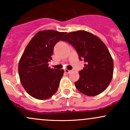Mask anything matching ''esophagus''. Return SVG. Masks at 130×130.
Returning a JSON list of instances; mask_svg holds the SVG:
<instances>
[{
    "instance_id": "esophagus-1",
    "label": "esophagus",
    "mask_w": 130,
    "mask_h": 130,
    "mask_svg": "<svg viewBox=\"0 0 130 130\" xmlns=\"http://www.w3.org/2000/svg\"><path fill=\"white\" fill-rule=\"evenodd\" d=\"M64 71H65V72L67 74H69L71 72V70H67V69H65L64 70Z\"/></svg>"
}]
</instances>
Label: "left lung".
<instances>
[{"label":"left lung","mask_w":130,"mask_h":130,"mask_svg":"<svg viewBox=\"0 0 130 130\" xmlns=\"http://www.w3.org/2000/svg\"><path fill=\"white\" fill-rule=\"evenodd\" d=\"M62 41L74 47L80 60L86 64L79 71L76 88L84 95L93 96L106 90L111 83L114 71L112 58L101 40L84 30L68 33Z\"/></svg>","instance_id":"8db88e82"}]
</instances>
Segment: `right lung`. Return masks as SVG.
<instances>
[{"mask_svg": "<svg viewBox=\"0 0 130 130\" xmlns=\"http://www.w3.org/2000/svg\"><path fill=\"white\" fill-rule=\"evenodd\" d=\"M66 32L47 30L37 33L22 54L18 65L22 86L32 97L46 100L57 90L63 70L51 68L54 47Z\"/></svg>", "mask_w": 130, "mask_h": 130, "instance_id": "obj_1", "label": "right lung"}]
</instances>
